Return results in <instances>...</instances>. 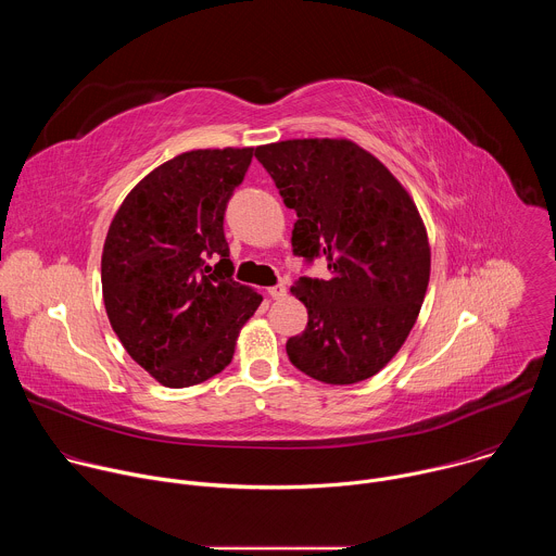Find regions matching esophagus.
<instances>
[{"instance_id": "34e87169", "label": "esophagus", "mask_w": 556, "mask_h": 556, "mask_svg": "<svg viewBox=\"0 0 556 556\" xmlns=\"http://www.w3.org/2000/svg\"><path fill=\"white\" fill-rule=\"evenodd\" d=\"M283 294H286V283L283 281H279V283L268 288V296H273V299H281Z\"/></svg>"}]
</instances>
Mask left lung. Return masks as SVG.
Masks as SVG:
<instances>
[{
  "label": "left lung",
  "instance_id": "8db88e82",
  "mask_svg": "<svg viewBox=\"0 0 556 556\" xmlns=\"http://www.w3.org/2000/svg\"><path fill=\"white\" fill-rule=\"evenodd\" d=\"M283 204L296 213L292 253L326 257L330 277L290 288L307 326L288 339L290 363L328 384L380 371L422 307L431 251L420 213L389 169L350 140L303 138L255 149Z\"/></svg>",
  "mask_w": 556,
  "mask_h": 556
}]
</instances>
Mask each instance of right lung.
<instances>
[{
	"label": "right lung",
	"instance_id": "obj_1",
	"mask_svg": "<svg viewBox=\"0 0 556 556\" xmlns=\"http://www.w3.org/2000/svg\"><path fill=\"white\" fill-rule=\"evenodd\" d=\"M253 147L198 149L144 176L123 200L101 260L103 301L127 354L157 382L219 374L262 294L232 279L226 204Z\"/></svg>",
	"mask_w": 556,
	"mask_h": 556
}]
</instances>
